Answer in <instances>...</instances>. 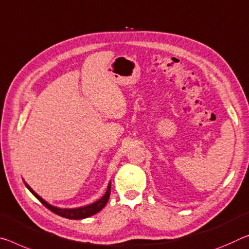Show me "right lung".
Returning a JSON list of instances; mask_svg holds the SVG:
<instances>
[{"label":"right lung","mask_w":249,"mask_h":249,"mask_svg":"<svg viewBox=\"0 0 249 249\" xmlns=\"http://www.w3.org/2000/svg\"><path fill=\"white\" fill-rule=\"evenodd\" d=\"M24 184L27 187V189H29V191L32 193V194L36 197L39 202L44 205L46 208H49L51 212L55 213L56 215L65 217V218H69V219H83V218H88V217L96 214V213H98L101 210H103L105 205L107 204L109 195H110V181H109L107 189H106V193L104 194V196H102L100 199L96 200V202H94L89 205H86V206L77 207V208H60V207H55V206H53V205H51L47 202H45V200L43 199L41 196H38L36 193H35L33 189L25 183V181H24Z\"/></svg>","instance_id":"right-lung-1"}]
</instances>
